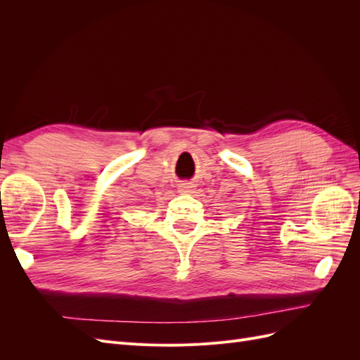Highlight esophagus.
Returning a JSON list of instances; mask_svg holds the SVG:
<instances>
[{
  "instance_id": "obj_1",
  "label": "esophagus",
  "mask_w": 360,
  "mask_h": 360,
  "mask_svg": "<svg viewBox=\"0 0 360 360\" xmlns=\"http://www.w3.org/2000/svg\"><path fill=\"white\" fill-rule=\"evenodd\" d=\"M193 184L192 183H181L180 186H179V191L180 192H183V193H189V192H192L193 191Z\"/></svg>"
}]
</instances>
